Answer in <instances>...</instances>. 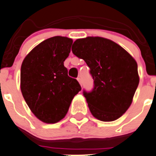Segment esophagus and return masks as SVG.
I'll return each instance as SVG.
<instances>
[{
	"label": "esophagus",
	"mask_w": 156,
	"mask_h": 156,
	"mask_svg": "<svg viewBox=\"0 0 156 156\" xmlns=\"http://www.w3.org/2000/svg\"><path fill=\"white\" fill-rule=\"evenodd\" d=\"M77 80H78V81L79 82V84H81V86H82V81H81V78H77Z\"/></svg>",
	"instance_id": "esophagus-1"
}]
</instances>
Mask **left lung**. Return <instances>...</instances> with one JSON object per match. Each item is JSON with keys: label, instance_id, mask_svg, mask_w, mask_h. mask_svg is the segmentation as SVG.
Wrapping results in <instances>:
<instances>
[{"label": "left lung", "instance_id": "8db88e82", "mask_svg": "<svg viewBox=\"0 0 156 156\" xmlns=\"http://www.w3.org/2000/svg\"><path fill=\"white\" fill-rule=\"evenodd\" d=\"M72 51L90 68L94 88L83 94L91 114L104 122L120 118L132 104L140 82L136 60L118 44L98 36L75 40Z\"/></svg>", "mask_w": 156, "mask_h": 156}]
</instances>
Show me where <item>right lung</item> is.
I'll return each mask as SVG.
<instances>
[{
	"label": "right lung",
	"mask_w": 156,
	"mask_h": 156,
	"mask_svg": "<svg viewBox=\"0 0 156 156\" xmlns=\"http://www.w3.org/2000/svg\"><path fill=\"white\" fill-rule=\"evenodd\" d=\"M72 43L64 36L47 39L32 49L21 66L23 97L33 114L46 123L64 118L72 99L81 90L64 66Z\"/></svg>",
	"instance_id": "add662e5"
}]
</instances>
